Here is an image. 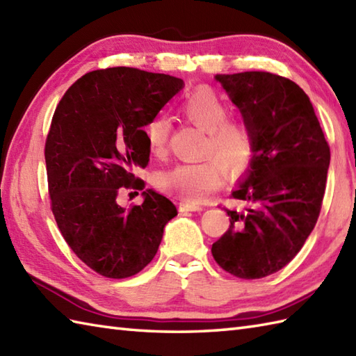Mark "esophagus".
I'll return each instance as SVG.
<instances>
[{
  "label": "esophagus",
  "instance_id": "1",
  "mask_svg": "<svg viewBox=\"0 0 356 356\" xmlns=\"http://www.w3.org/2000/svg\"><path fill=\"white\" fill-rule=\"evenodd\" d=\"M180 213H188V211H202L203 207L199 205V203H194V202H184L180 203Z\"/></svg>",
  "mask_w": 356,
  "mask_h": 356
}]
</instances>
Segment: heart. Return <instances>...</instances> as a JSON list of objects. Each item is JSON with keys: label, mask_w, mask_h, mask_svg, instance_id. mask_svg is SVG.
<instances>
[{"label": "heart", "mask_w": 356, "mask_h": 356, "mask_svg": "<svg viewBox=\"0 0 356 356\" xmlns=\"http://www.w3.org/2000/svg\"><path fill=\"white\" fill-rule=\"evenodd\" d=\"M182 115L195 127L207 131L200 162L179 163L162 174L161 184L188 202H202L220 190L226 180L225 165L229 172H245L254 159V138L249 127L240 119L228 118L229 107L214 90H194L180 105ZM171 124L166 116L153 118L145 127L147 145L151 154L162 156L166 151Z\"/></svg>", "instance_id": "heart-1"}]
</instances>
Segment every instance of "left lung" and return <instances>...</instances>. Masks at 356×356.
<instances>
[{
	"mask_svg": "<svg viewBox=\"0 0 356 356\" xmlns=\"http://www.w3.org/2000/svg\"><path fill=\"white\" fill-rule=\"evenodd\" d=\"M254 138V159L226 209L229 228L213 243L218 266L245 280L283 269L318 220L330 148L309 96L268 72L217 74Z\"/></svg>",
	"mask_w": 356,
	"mask_h": 356,
	"instance_id": "1",
	"label": "left lung"
}]
</instances>
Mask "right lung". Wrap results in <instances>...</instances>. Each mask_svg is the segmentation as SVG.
I'll use <instances>...</instances> for the list:
<instances>
[{
	"instance_id": "add662e5",
	"label": "right lung",
	"mask_w": 356,
	"mask_h": 356,
	"mask_svg": "<svg viewBox=\"0 0 356 356\" xmlns=\"http://www.w3.org/2000/svg\"><path fill=\"white\" fill-rule=\"evenodd\" d=\"M182 87L170 74L113 67L86 73L55 110L44 148L51 211L67 245L99 275L140 272L177 216L153 190L128 209L116 199L122 188H145L131 172L149 161L143 127Z\"/></svg>"
}]
</instances>
